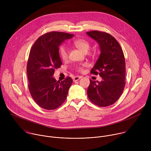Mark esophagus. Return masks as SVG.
Here are the masks:
<instances>
[{"label": "esophagus", "instance_id": "1", "mask_svg": "<svg viewBox=\"0 0 151 151\" xmlns=\"http://www.w3.org/2000/svg\"><path fill=\"white\" fill-rule=\"evenodd\" d=\"M81 76H75L73 78V81L75 82V81H77L78 80H79L80 79H81Z\"/></svg>", "mask_w": 151, "mask_h": 151}]
</instances>
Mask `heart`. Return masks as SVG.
I'll return each mask as SVG.
<instances>
[{"label":"heart","instance_id":"heart-1","mask_svg":"<svg viewBox=\"0 0 151 151\" xmlns=\"http://www.w3.org/2000/svg\"><path fill=\"white\" fill-rule=\"evenodd\" d=\"M75 46L80 51L84 53H87L90 48V43L85 39H78L74 41ZM59 54L63 60H66L68 56V48L66 45H63L59 48Z\"/></svg>","mask_w":151,"mask_h":151}]
</instances>
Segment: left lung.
Masks as SVG:
<instances>
[{"label": "left lung", "instance_id": "1", "mask_svg": "<svg viewBox=\"0 0 151 151\" xmlns=\"http://www.w3.org/2000/svg\"><path fill=\"white\" fill-rule=\"evenodd\" d=\"M99 44L100 54L91 73L99 74L102 81H93L87 90L89 99L95 104L106 107L113 104L124 89L125 63L122 50L111 35L99 31L86 33Z\"/></svg>", "mask_w": 151, "mask_h": 151}]
</instances>
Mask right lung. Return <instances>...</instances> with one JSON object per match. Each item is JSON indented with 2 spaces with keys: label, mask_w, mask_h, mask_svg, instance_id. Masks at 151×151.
I'll list each match as a JSON object with an SVG mask.
<instances>
[{
  "label": "right lung",
  "mask_w": 151,
  "mask_h": 151,
  "mask_svg": "<svg viewBox=\"0 0 151 151\" xmlns=\"http://www.w3.org/2000/svg\"><path fill=\"white\" fill-rule=\"evenodd\" d=\"M74 35L51 32L39 37L29 54L27 66L29 89L35 102L42 108L55 109L67 98L73 81L70 77L61 82L52 76L60 68L59 47Z\"/></svg>",
  "instance_id": "1"
}]
</instances>
